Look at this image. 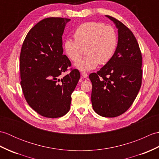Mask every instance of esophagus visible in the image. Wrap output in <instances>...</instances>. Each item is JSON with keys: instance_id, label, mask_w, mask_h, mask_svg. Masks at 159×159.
I'll return each mask as SVG.
<instances>
[{"instance_id": "1", "label": "esophagus", "mask_w": 159, "mask_h": 159, "mask_svg": "<svg viewBox=\"0 0 159 159\" xmlns=\"http://www.w3.org/2000/svg\"><path fill=\"white\" fill-rule=\"evenodd\" d=\"M81 75L83 78H87V76H88V75H87V74H86L85 72H81Z\"/></svg>"}]
</instances>
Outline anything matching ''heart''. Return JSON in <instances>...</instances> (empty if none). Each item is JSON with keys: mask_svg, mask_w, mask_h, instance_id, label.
<instances>
[{"mask_svg": "<svg viewBox=\"0 0 159 159\" xmlns=\"http://www.w3.org/2000/svg\"><path fill=\"white\" fill-rule=\"evenodd\" d=\"M74 40L67 39L63 48L67 57L73 61L79 59L85 48V57L74 63V67L83 72L95 69L112 58L116 51L117 38L115 29L102 23L89 22L82 24L74 33Z\"/></svg>", "mask_w": 159, "mask_h": 159, "instance_id": "heart-1", "label": "heart"}]
</instances>
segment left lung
<instances>
[{
  "label": "left lung",
  "instance_id": "obj_1",
  "mask_svg": "<svg viewBox=\"0 0 159 159\" xmlns=\"http://www.w3.org/2000/svg\"><path fill=\"white\" fill-rule=\"evenodd\" d=\"M116 25L117 48L112 58L97 73L89 74L94 111L115 117L129 109L137 96L142 79V57L135 37L122 22L105 16Z\"/></svg>",
  "mask_w": 159,
  "mask_h": 159
}]
</instances>
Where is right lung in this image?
<instances>
[{"mask_svg":"<svg viewBox=\"0 0 159 159\" xmlns=\"http://www.w3.org/2000/svg\"><path fill=\"white\" fill-rule=\"evenodd\" d=\"M70 19L47 18L27 33L20 56V85L26 102L41 116L57 118L70 108L72 95L80 72L67 70L71 62L63 55L62 35Z\"/></svg>","mask_w":159,"mask_h":159,"instance_id":"add662e5","label":"right lung"}]
</instances>
